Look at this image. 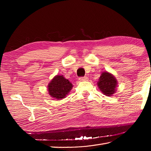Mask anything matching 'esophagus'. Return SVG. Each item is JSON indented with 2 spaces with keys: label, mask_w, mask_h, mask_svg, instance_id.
Returning a JSON list of instances; mask_svg holds the SVG:
<instances>
[{
  "label": "esophagus",
  "mask_w": 151,
  "mask_h": 151,
  "mask_svg": "<svg viewBox=\"0 0 151 151\" xmlns=\"http://www.w3.org/2000/svg\"><path fill=\"white\" fill-rule=\"evenodd\" d=\"M79 80L81 81H88V78L87 77V76H84V77H81L79 78Z\"/></svg>",
  "instance_id": "esophagus-1"
}]
</instances>
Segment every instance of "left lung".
<instances>
[{
	"label": "left lung",
	"mask_w": 151,
	"mask_h": 151,
	"mask_svg": "<svg viewBox=\"0 0 151 151\" xmlns=\"http://www.w3.org/2000/svg\"><path fill=\"white\" fill-rule=\"evenodd\" d=\"M117 81L111 73L104 71L97 82L98 88L106 96H112L116 92Z\"/></svg>",
	"instance_id": "left-lung-1"
}]
</instances>
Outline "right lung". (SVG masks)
<instances>
[{"label":"right lung","mask_w":151,"mask_h":151,"mask_svg":"<svg viewBox=\"0 0 151 151\" xmlns=\"http://www.w3.org/2000/svg\"><path fill=\"white\" fill-rule=\"evenodd\" d=\"M73 86L69 80L63 75H57L51 80L48 84V92L51 97L57 100L65 98L71 90Z\"/></svg>","instance_id":"1"}]
</instances>
